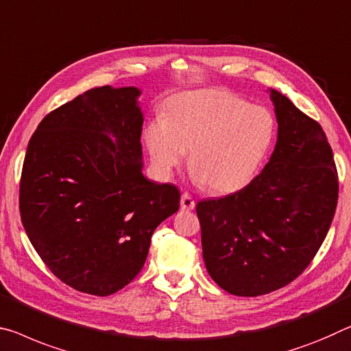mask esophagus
Wrapping results in <instances>:
<instances>
[{"mask_svg": "<svg viewBox=\"0 0 351 351\" xmlns=\"http://www.w3.org/2000/svg\"><path fill=\"white\" fill-rule=\"evenodd\" d=\"M194 206H196V202H194V199L191 197V194L188 193H183L182 194V199H180V208L182 210H193Z\"/></svg>", "mask_w": 351, "mask_h": 351, "instance_id": "obj_1", "label": "esophagus"}]
</instances>
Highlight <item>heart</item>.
I'll return each mask as SVG.
<instances>
[{"label":"heart","mask_w":351,"mask_h":351,"mask_svg":"<svg viewBox=\"0 0 351 351\" xmlns=\"http://www.w3.org/2000/svg\"><path fill=\"white\" fill-rule=\"evenodd\" d=\"M276 121L265 106L250 105L223 89L180 94L152 119L143 139L157 168L169 174L190 152L188 169L206 190L229 194L254 177L271 149Z\"/></svg>","instance_id":"obj_1"}]
</instances>
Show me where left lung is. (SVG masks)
<instances>
[{
    "label": "left lung",
    "instance_id": "obj_1",
    "mask_svg": "<svg viewBox=\"0 0 351 351\" xmlns=\"http://www.w3.org/2000/svg\"><path fill=\"white\" fill-rule=\"evenodd\" d=\"M278 141L240 191L197 202L202 256L221 289L258 296L300 276L325 240L339 196L337 169L320 123L269 89Z\"/></svg>",
    "mask_w": 351,
    "mask_h": 351
}]
</instances>
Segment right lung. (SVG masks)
I'll return each mask as SVG.
<instances>
[{"label": "right lung", "instance_id": "right-lung-1", "mask_svg": "<svg viewBox=\"0 0 351 351\" xmlns=\"http://www.w3.org/2000/svg\"><path fill=\"white\" fill-rule=\"evenodd\" d=\"M138 88L101 86L47 114L26 149L20 217L64 284L106 296L144 267L157 226L180 191L143 176Z\"/></svg>", "mask_w": 351, "mask_h": 351}]
</instances>
